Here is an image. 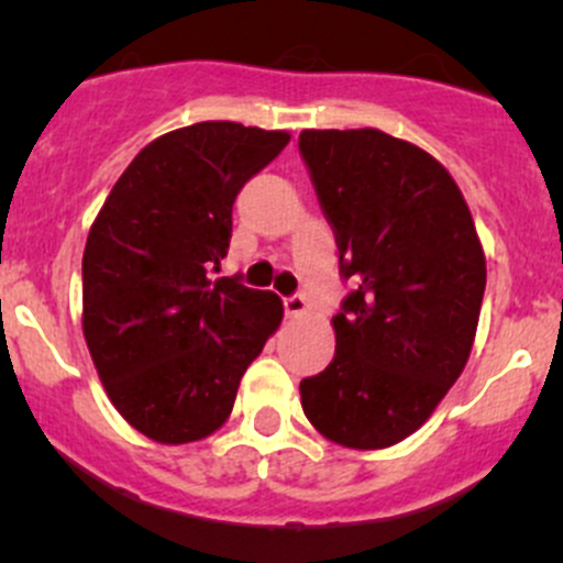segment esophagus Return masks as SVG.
<instances>
[{"instance_id":"esophagus-1","label":"esophagus","mask_w":563,"mask_h":563,"mask_svg":"<svg viewBox=\"0 0 563 563\" xmlns=\"http://www.w3.org/2000/svg\"><path fill=\"white\" fill-rule=\"evenodd\" d=\"M283 305H286L288 318H302V316H308V302H305L302 294H291V297L283 299Z\"/></svg>"}]
</instances>
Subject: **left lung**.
I'll use <instances>...</instances> for the list:
<instances>
[{"mask_svg":"<svg viewBox=\"0 0 563 563\" xmlns=\"http://www.w3.org/2000/svg\"><path fill=\"white\" fill-rule=\"evenodd\" d=\"M299 152L356 286L332 318L334 360L299 384L305 417L334 444L384 450L463 373L485 253L455 179L419 146L376 128L302 130Z\"/></svg>","mask_w":563,"mask_h":563,"instance_id":"obj_1","label":"left lung"}]
</instances>
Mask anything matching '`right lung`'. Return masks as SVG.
Listing matches in <instances>:
<instances>
[{
	"mask_svg": "<svg viewBox=\"0 0 563 563\" xmlns=\"http://www.w3.org/2000/svg\"><path fill=\"white\" fill-rule=\"evenodd\" d=\"M286 130L198 122L135 155L84 247V338L113 408L157 444H190L229 419L283 302L218 277L231 209Z\"/></svg>",
	"mask_w": 563,
	"mask_h": 563,
	"instance_id": "1",
	"label": "right lung"
}]
</instances>
